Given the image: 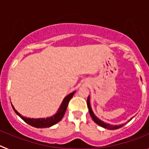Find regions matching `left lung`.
Instances as JSON below:
<instances>
[{
    "label": "left lung",
    "mask_w": 149,
    "mask_h": 149,
    "mask_svg": "<svg viewBox=\"0 0 149 149\" xmlns=\"http://www.w3.org/2000/svg\"><path fill=\"white\" fill-rule=\"evenodd\" d=\"M89 99H90V97L89 95L88 96V98H87V107L88 108H89V114H90L91 117H92V119H93L95 122L96 124H98V125L101 126V127H103L104 128L107 129H110V130H115V129H118V128H120L123 126V125H110V124H107L105 122H102L101 120H100L98 118L95 116V114L93 113V110H92V107H91V105H90V102H89ZM129 122V121H128Z\"/></svg>",
    "instance_id": "left-lung-1"
}]
</instances>
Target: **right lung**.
Listing matches in <instances>:
<instances>
[{
    "mask_svg": "<svg viewBox=\"0 0 149 149\" xmlns=\"http://www.w3.org/2000/svg\"><path fill=\"white\" fill-rule=\"evenodd\" d=\"M75 93V92H73V93H70L69 95H68L67 96H65V98L63 99V102H62L61 105H60V108L58 109L57 112L56 113V114H54V116L51 117H48V118H46V119H30V118H26V117H24L21 115L15 108L12 105L13 110L15 112V113L18 116L22 118L26 123L29 124L30 125L33 126V127H38V128H44V127H49L51 126L54 125L55 124H56L57 122H60L62 119H63V116L65 114V110L67 109V107H68V102L71 100V98H72V96L74 95V94Z\"/></svg>",
    "mask_w": 149,
    "mask_h": 149,
    "instance_id": "obj_1",
    "label": "right lung"
}]
</instances>
